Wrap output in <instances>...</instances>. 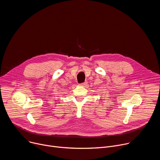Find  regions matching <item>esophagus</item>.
I'll list each match as a JSON object with an SVG mask.
<instances>
[{"label": "esophagus", "mask_w": 160, "mask_h": 160, "mask_svg": "<svg viewBox=\"0 0 160 160\" xmlns=\"http://www.w3.org/2000/svg\"><path fill=\"white\" fill-rule=\"evenodd\" d=\"M87 83L85 82H83V83H80V84H79V85H80V86H84V85H85Z\"/></svg>", "instance_id": "obj_1"}]
</instances>
